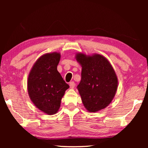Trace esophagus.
<instances>
[{
    "label": "esophagus",
    "mask_w": 148,
    "mask_h": 148,
    "mask_svg": "<svg viewBox=\"0 0 148 148\" xmlns=\"http://www.w3.org/2000/svg\"><path fill=\"white\" fill-rule=\"evenodd\" d=\"M69 86H70L71 88H74L75 87V83L74 81H71V82L69 83Z\"/></svg>",
    "instance_id": "1"
}]
</instances>
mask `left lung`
Here are the masks:
<instances>
[{
  "mask_svg": "<svg viewBox=\"0 0 148 148\" xmlns=\"http://www.w3.org/2000/svg\"><path fill=\"white\" fill-rule=\"evenodd\" d=\"M76 59L82 67L81 80L77 88L84 108L90 112L106 108L118 88V77L112 66L99 54L78 53Z\"/></svg>",
  "mask_w": 148,
  "mask_h": 148,
  "instance_id": "obj_1",
  "label": "left lung"
}]
</instances>
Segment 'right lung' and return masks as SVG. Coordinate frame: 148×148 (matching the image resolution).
I'll return each instance as SVG.
<instances>
[{
    "label": "right lung",
    "mask_w": 148,
    "mask_h": 148,
    "mask_svg": "<svg viewBox=\"0 0 148 148\" xmlns=\"http://www.w3.org/2000/svg\"><path fill=\"white\" fill-rule=\"evenodd\" d=\"M60 53H46L37 60L28 77L30 100L40 111L53 115L58 112L61 100L69 86L57 71Z\"/></svg>",
    "instance_id": "right-lung-1"
}]
</instances>
